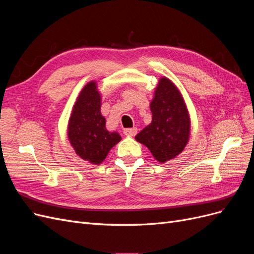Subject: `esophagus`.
<instances>
[{
    "mask_svg": "<svg viewBox=\"0 0 254 254\" xmlns=\"http://www.w3.org/2000/svg\"><path fill=\"white\" fill-rule=\"evenodd\" d=\"M137 132L136 128H126L124 129V134L129 135V136H134Z\"/></svg>",
    "mask_w": 254,
    "mask_h": 254,
    "instance_id": "1",
    "label": "esophagus"
}]
</instances>
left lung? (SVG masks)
Segmentation results:
<instances>
[{
  "mask_svg": "<svg viewBox=\"0 0 254 254\" xmlns=\"http://www.w3.org/2000/svg\"><path fill=\"white\" fill-rule=\"evenodd\" d=\"M151 123L135 135L158 162L176 158L189 142L190 121L179 90L166 77L159 80L150 103Z\"/></svg>",
  "mask_w": 254,
  "mask_h": 254,
  "instance_id": "1",
  "label": "left lung"
}]
</instances>
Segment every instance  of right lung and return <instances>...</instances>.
Returning <instances> with one entry per match:
<instances>
[{"label":"right lung","mask_w":254,"mask_h":254,"mask_svg":"<svg viewBox=\"0 0 254 254\" xmlns=\"http://www.w3.org/2000/svg\"><path fill=\"white\" fill-rule=\"evenodd\" d=\"M101 104L96 82L90 81L81 90L68 120V141L75 152L92 164H101L110 149L122 139L118 132L106 129Z\"/></svg>","instance_id":"obj_1"}]
</instances>
